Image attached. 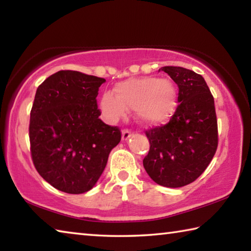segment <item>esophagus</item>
Segmentation results:
<instances>
[{
  "label": "esophagus",
  "instance_id": "34e87169",
  "mask_svg": "<svg viewBox=\"0 0 251 251\" xmlns=\"http://www.w3.org/2000/svg\"><path fill=\"white\" fill-rule=\"evenodd\" d=\"M131 131L129 130V129H124L122 131V139L123 141H127V139H128L129 137H131Z\"/></svg>",
  "mask_w": 251,
  "mask_h": 251
}]
</instances>
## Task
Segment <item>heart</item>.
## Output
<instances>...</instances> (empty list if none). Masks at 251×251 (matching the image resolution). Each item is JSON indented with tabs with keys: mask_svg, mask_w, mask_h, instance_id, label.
Masks as SVG:
<instances>
[{
	"mask_svg": "<svg viewBox=\"0 0 251 251\" xmlns=\"http://www.w3.org/2000/svg\"><path fill=\"white\" fill-rule=\"evenodd\" d=\"M113 93H105L100 100V108L110 122L120 120L125 110L134 109L143 124H164L178 105L177 88L167 78H129L118 83Z\"/></svg>",
	"mask_w": 251,
	"mask_h": 251,
	"instance_id": "1",
	"label": "heart"
}]
</instances>
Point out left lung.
<instances>
[{
	"instance_id": "left-lung-1",
	"label": "left lung",
	"mask_w": 251,
	"mask_h": 251,
	"mask_svg": "<svg viewBox=\"0 0 251 251\" xmlns=\"http://www.w3.org/2000/svg\"><path fill=\"white\" fill-rule=\"evenodd\" d=\"M160 70L177 84L179 104L166 125L146 130L151 147L143 165L156 184L177 188L196 180L210 164L218 146L217 116L201 75L180 66Z\"/></svg>"
}]
</instances>
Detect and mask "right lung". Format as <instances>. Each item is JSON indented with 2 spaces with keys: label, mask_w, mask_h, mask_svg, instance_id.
<instances>
[{
  "label": "right lung",
  "mask_w": 251,
  "mask_h": 251,
  "mask_svg": "<svg viewBox=\"0 0 251 251\" xmlns=\"http://www.w3.org/2000/svg\"><path fill=\"white\" fill-rule=\"evenodd\" d=\"M104 82L77 71H59L36 90L28 128L32 160L61 192L91 190L121 142L120 128L99 118L96 97Z\"/></svg>",
  "instance_id": "1"
}]
</instances>
